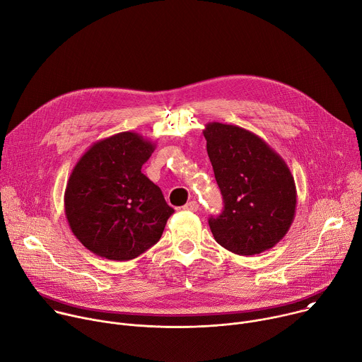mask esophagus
Instances as JSON below:
<instances>
[{
	"label": "esophagus",
	"instance_id": "obj_1",
	"mask_svg": "<svg viewBox=\"0 0 362 362\" xmlns=\"http://www.w3.org/2000/svg\"><path fill=\"white\" fill-rule=\"evenodd\" d=\"M185 211H189V212H197L199 211V203L196 200H192V202H187L185 206H183Z\"/></svg>",
	"mask_w": 362,
	"mask_h": 362
}]
</instances>
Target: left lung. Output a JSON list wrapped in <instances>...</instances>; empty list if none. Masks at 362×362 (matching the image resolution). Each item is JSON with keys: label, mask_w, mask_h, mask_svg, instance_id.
Returning a JSON list of instances; mask_svg holds the SVG:
<instances>
[{"label": "left lung", "mask_w": 362, "mask_h": 362, "mask_svg": "<svg viewBox=\"0 0 362 362\" xmlns=\"http://www.w3.org/2000/svg\"><path fill=\"white\" fill-rule=\"evenodd\" d=\"M203 136L225 202L222 215L209 219L215 240L242 256L272 249L288 233L296 211L288 165L262 137L243 127L212 122Z\"/></svg>", "instance_id": "8db88e82"}]
</instances>
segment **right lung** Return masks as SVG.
I'll list each match as a JSON object with an SVG mask.
<instances>
[{"label": "right lung", "instance_id": "right-lung-1", "mask_svg": "<svg viewBox=\"0 0 362 362\" xmlns=\"http://www.w3.org/2000/svg\"><path fill=\"white\" fill-rule=\"evenodd\" d=\"M156 143L122 132L93 143L73 168L64 211L81 245L110 261H130L156 243L173 209L141 173Z\"/></svg>", "mask_w": 362, "mask_h": 362}]
</instances>
